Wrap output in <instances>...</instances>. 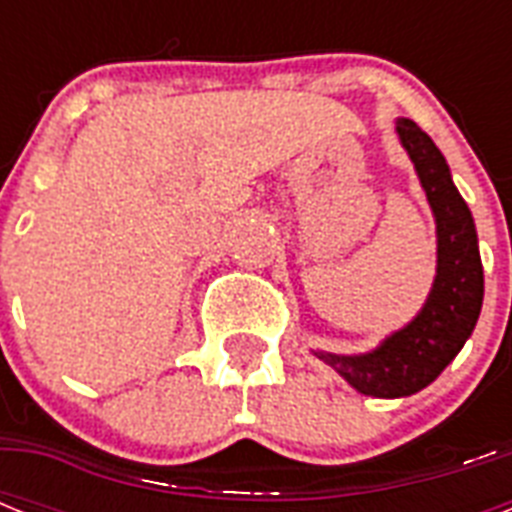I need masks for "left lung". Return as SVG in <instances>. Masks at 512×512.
Segmentation results:
<instances>
[{"label": "left lung", "mask_w": 512, "mask_h": 512, "mask_svg": "<svg viewBox=\"0 0 512 512\" xmlns=\"http://www.w3.org/2000/svg\"><path fill=\"white\" fill-rule=\"evenodd\" d=\"M396 132L436 217L438 268L433 289L422 311L369 353L337 356L313 350L358 393L374 398L412 396L436 380L473 335L484 303V265L476 223L454 188L444 154L412 119H398Z\"/></svg>", "instance_id": "8db88e82"}]
</instances>
